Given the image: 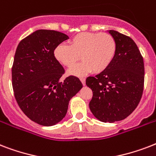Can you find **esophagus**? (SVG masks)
<instances>
[{
	"mask_svg": "<svg viewBox=\"0 0 156 156\" xmlns=\"http://www.w3.org/2000/svg\"><path fill=\"white\" fill-rule=\"evenodd\" d=\"M80 80H81V82H82V83H83V85L85 86V84H86L85 78H80Z\"/></svg>",
	"mask_w": 156,
	"mask_h": 156,
	"instance_id": "esophagus-1",
	"label": "esophagus"
}]
</instances>
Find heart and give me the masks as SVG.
<instances>
[{
  "label": "heart",
  "mask_w": 156,
  "mask_h": 156,
  "mask_svg": "<svg viewBox=\"0 0 156 156\" xmlns=\"http://www.w3.org/2000/svg\"><path fill=\"white\" fill-rule=\"evenodd\" d=\"M116 52V43L108 33L82 32L69 40V46L59 44L54 49L57 62L70 69L81 59L83 62L69 71L74 75H84L92 71L100 73L108 68Z\"/></svg>",
  "instance_id": "obj_1"
}]
</instances>
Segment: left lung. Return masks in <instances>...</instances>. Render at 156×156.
<instances>
[{"label": "left lung", "mask_w": 156, "mask_h": 156, "mask_svg": "<svg viewBox=\"0 0 156 156\" xmlns=\"http://www.w3.org/2000/svg\"><path fill=\"white\" fill-rule=\"evenodd\" d=\"M116 43L113 61L106 70L88 77L86 84L92 90L89 107L103 122L124 120L137 108L144 88V62L130 37L109 30Z\"/></svg>", "instance_id": "left-lung-1"}]
</instances>
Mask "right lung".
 Returning a JSON list of instances; mask_svg holds the SVG:
<instances>
[{
    "mask_svg": "<svg viewBox=\"0 0 156 156\" xmlns=\"http://www.w3.org/2000/svg\"><path fill=\"white\" fill-rule=\"evenodd\" d=\"M69 39L56 30H38L18 44L12 66L14 97L28 118L44 126L66 116L69 102L83 87L70 75L61 81L65 69L54 57V49Z\"/></svg>",
    "mask_w": 156,
    "mask_h": 156,
    "instance_id": "1",
    "label": "right lung"
}]
</instances>
